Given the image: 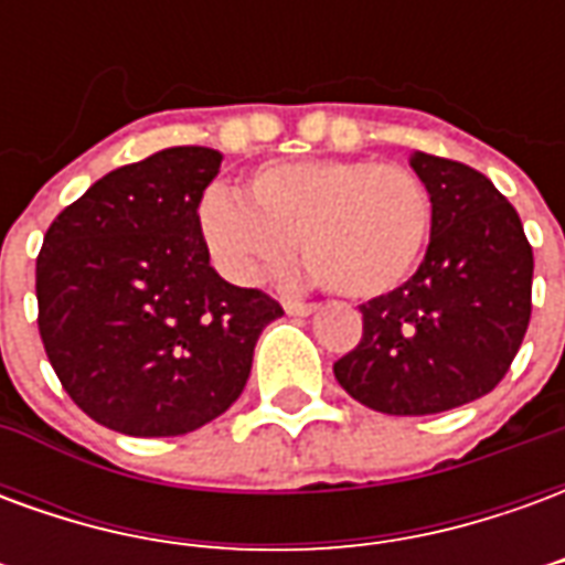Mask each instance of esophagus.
I'll return each instance as SVG.
<instances>
[{"mask_svg":"<svg viewBox=\"0 0 565 565\" xmlns=\"http://www.w3.org/2000/svg\"><path fill=\"white\" fill-rule=\"evenodd\" d=\"M284 311L290 315V318H308V315H315L318 311V306H311V302H284Z\"/></svg>","mask_w":565,"mask_h":565,"instance_id":"esophagus-1","label":"esophagus"}]
</instances>
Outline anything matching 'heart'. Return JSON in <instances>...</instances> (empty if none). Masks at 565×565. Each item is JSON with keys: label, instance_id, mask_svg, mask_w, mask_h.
<instances>
[{"label": "heart", "instance_id": "1", "mask_svg": "<svg viewBox=\"0 0 565 565\" xmlns=\"http://www.w3.org/2000/svg\"><path fill=\"white\" fill-rule=\"evenodd\" d=\"M429 230L424 181L375 160L266 162L242 199L214 186L199 205V233L226 278L266 281L287 269L299 242L308 269L348 299L396 290L417 269Z\"/></svg>", "mask_w": 565, "mask_h": 565}]
</instances>
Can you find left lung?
Returning a JSON list of instances; mask_svg holds the SVG:
<instances>
[{
    "mask_svg": "<svg viewBox=\"0 0 565 565\" xmlns=\"http://www.w3.org/2000/svg\"><path fill=\"white\" fill-rule=\"evenodd\" d=\"M412 169L433 196L424 263L369 299L363 339L332 372L384 415H438L505 379L533 311V247L490 178L417 150Z\"/></svg>",
    "mask_w": 565,
    "mask_h": 565,
    "instance_id": "left-lung-1",
    "label": "left lung"
}]
</instances>
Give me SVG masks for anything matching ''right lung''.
I'll list each match as a JSON object with an SVG mask.
<instances>
[{
    "instance_id": "add662e5",
    "label": "right lung",
    "mask_w": 565,
    "mask_h": 565,
    "mask_svg": "<svg viewBox=\"0 0 565 565\" xmlns=\"http://www.w3.org/2000/svg\"><path fill=\"white\" fill-rule=\"evenodd\" d=\"M221 150L166 148L56 214L35 259L39 332L63 391L124 436H184L242 396L284 308L211 269L199 202Z\"/></svg>"
}]
</instances>
